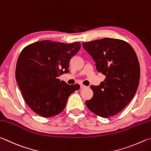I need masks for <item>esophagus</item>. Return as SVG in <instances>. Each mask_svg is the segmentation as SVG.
<instances>
[{
    "label": "esophagus",
    "instance_id": "obj_1",
    "mask_svg": "<svg viewBox=\"0 0 151 151\" xmlns=\"http://www.w3.org/2000/svg\"><path fill=\"white\" fill-rule=\"evenodd\" d=\"M86 88V86L83 85V84H80V88L81 89H84V88Z\"/></svg>",
    "mask_w": 151,
    "mask_h": 151
}]
</instances>
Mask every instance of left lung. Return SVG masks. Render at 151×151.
<instances>
[{
    "label": "left lung",
    "instance_id": "left-lung-1",
    "mask_svg": "<svg viewBox=\"0 0 151 151\" xmlns=\"http://www.w3.org/2000/svg\"><path fill=\"white\" fill-rule=\"evenodd\" d=\"M82 46L96 62L97 71L105 76L99 86H91L93 96L86 101V106L101 117L117 114L138 88L140 65L135 52L125 41L109 38L83 42Z\"/></svg>",
    "mask_w": 151,
    "mask_h": 151
}]
</instances>
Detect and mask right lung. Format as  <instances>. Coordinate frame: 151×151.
Wrapping results in <instances>:
<instances>
[{"mask_svg": "<svg viewBox=\"0 0 151 151\" xmlns=\"http://www.w3.org/2000/svg\"><path fill=\"white\" fill-rule=\"evenodd\" d=\"M80 42L42 40L26 46L18 56L16 80L25 102L36 114L51 117L64 109L70 95L80 88L58 79L69 72L71 58L80 50Z\"/></svg>", "mask_w": 151, "mask_h": 151, "instance_id": "1", "label": "right lung"}]
</instances>
